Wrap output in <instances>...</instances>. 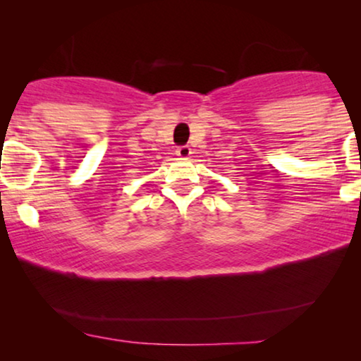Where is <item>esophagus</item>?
<instances>
[{
    "label": "esophagus",
    "mask_w": 361,
    "mask_h": 361,
    "mask_svg": "<svg viewBox=\"0 0 361 361\" xmlns=\"http://www.w3.org/2000/svg\"><path fill=\"white\" fill-rule=\"evenodd\" d=\"M176 154L179 156L180 159H187V157H189V156L192 154V149H190V146H187V145H184V146H179V147H177Z\"/></svg>",
    "instance_id": "1"
}]
</instances>
